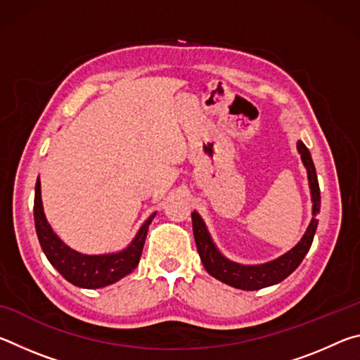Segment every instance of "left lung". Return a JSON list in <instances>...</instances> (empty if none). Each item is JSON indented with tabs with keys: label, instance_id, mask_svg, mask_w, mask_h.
<instances>
[{
	"label": "left lung",
	"instance_id": "8db88e82",
	"mask_svg": "<svg viewBox=\"0 0 360 360\" xmlns=\"http://www.w3.org/2000/svg\"><path fill=\"white\" fill-rule=\"evenodd\" d=\"M297 149L300 152L303 165L307 167L309 188H311V200H313V216H316L321 210V191L318 176H316V168L313 163L311 154L302 141L297 143ZM192 229L193 238L197 243V249L202 259L206 271L211 276H214L219 281L229 285H233L236 289L243 290H257L264 289L266 285H273L281 283L283 279L288 278L295 268L302 264V260L311 248L316 229H318V219L313 217L309 222L308 230L304 231L303 238L298 241L295 248H292L289 252H285L281 257L268 262L264 265H240L235 262H230L217 251L216 246L212 245L208 230L197 212H192Z\"/></svg>",
	"mask_w": 360,
	"mask_h": 360
}]
</instances>
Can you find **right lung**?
<instances>
[{"mask_svg":"<svg viewBox=\"0 0 360 360\" xmlns=\"http://www.w3.org/2000/svg\"><path fill=\"white\" fill-rule=\"evenodd\" d=\"M155 217V212L131 241V245L117 254L105 255H84L72 251L53 233L51 225L47 224L41 202V182L36 181L34 188V227L39 245L44 251L47 260L62 275L66 281L84 289H98L114 284L135 270L141 259L146 236H148L149 224Z\"/></svg>","mask_w":360,"mask_h":360,"instance_id":"right-lung-1","label":"right lung"}]
</instances>
